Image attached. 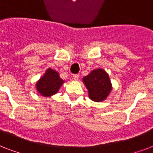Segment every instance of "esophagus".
<instances>
[{"instance_id": "obj_1", "label": "esophagus", "mask_w": 153, "mask_h": 153, "mask_svg": "<svg viewBox=\"0 0 153 153\" xmlns=\"http://www.w3.org/2000/svg\"><path fill=\"white\" fill-rule=\"evenodd\" d=\"M79 75L78 74H73V79H74V80H78V79H79Z\"/></svg>"}]
</instances>
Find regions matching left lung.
<instances>
[{"mask_svg": "<svg viewBox=\"0 0 153 153\" xmlns=\"http://www.w3.org/2000/svg\"><path fill=\"white\" fill-rule=\"evenodd\" d=\"M83 82L88 90L89 97L94 102H102L108 97L112 90L109 75L102 69L94 70L83 78Z\"/></svg>", "mask_w": 153, "mask_h": 153, "instance_id": "obj_1", "label": "left lung"}]
</instances>
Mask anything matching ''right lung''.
<instances>
[{"mask_svg": "<svg viewBox=\"0 0 153 153\" xmlns=\"http://www.w3.org/2000/svg\"><path fill=\"white\" fill-rule=\"evenodd\" d=\"M64 81L59 78V73L49 68L44 75L37 82L36 89L42 96L49 97L58 92Z\"/></svg>", "mask_w": 153, "mask_h": 153, "instance_id": "obj_1", "label": "right lung"}]
</instances>
